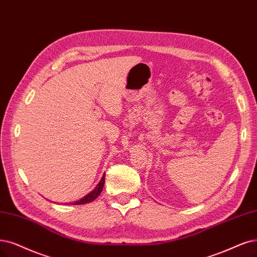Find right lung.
Segmentation results:
<instances>
[{
  "label": "right lung",
  "mask_w": 257,
  "mask_h": 257,
  "mask_svg": "<svg viewBox=\"0 0 257 257\" xmlns=\"http://www.w3.org/2000/svg\"><path fill=\"white\" fill-rule=\"evenodd\" d=\"M104 176H106V174H103V176L99 181V183L97 184V186L95 187L90 194H88L87 196H84L83 198L80 199V200L74 202L73 204H84V203H89V202H92L93 200H95V199H96L100 195V193L102 191V187L104 185Z\"/></svg>",
  "instance_id": "add662e5"
}]
</instances>
